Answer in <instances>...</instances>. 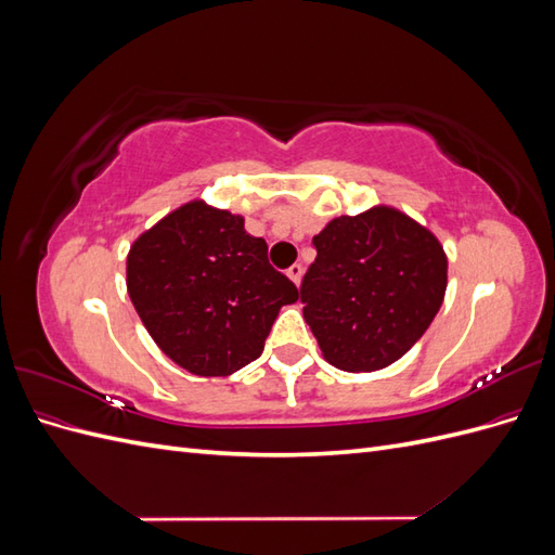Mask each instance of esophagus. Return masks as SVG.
Segmentation results:
<instances>
[{"mask_svg": "<svg viewBox=\"0 0 555 555\" xmlns=\"http://www.w3.org/2000/svg\"><path fill=\"white\" fill-rule=\"evenodd\" d=\"M287 275H289V280H292L294 284H300V278H304V266H300V263L289 266V268H287Z\"/></svg>", "mask_w": 555, "mask_h": 555, "instance_id": "obj_1", "label": "esophagus"}]
</instances>
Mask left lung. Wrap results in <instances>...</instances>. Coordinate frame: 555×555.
I'll use <instances>...</instances> for the list:
<instances>
[{
	"label": "left lung",
	"instance_id": "1",
	"mask_svg": "<svg viewBox=\"0 0 555 555\" xmlns=\"http://www.w3.org/2000/svg\"><path fill=\"white\" fill-rule=\"evenodd\" d=\"M312 245L300 304L324 359L373 373L408 354L444 300L440 241L405 212L375 206L335 217Z\"/></svg>",
	"mask_w": 555,
	"mask_h": 555
}]
</instances>
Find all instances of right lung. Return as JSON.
<instances>
[{"label": "right lung", "instance_id": "obj_1", "mask_svg": "<svg viewBox=\"0 0 555 555\" xmlns=\"http://www.w3.org/2000/svg\"><path fill=\"white\" fill-rule=\"evenodd\" d=\"M241 215L190 201L133 241L127 292L157 347L198 377H224L261 357L296 284L268 263Z\"/></svg>", "mask_w": 555, "mask_h": 555}]
</instances>
